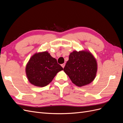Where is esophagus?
Returning <instances> with one entry per match:
<instances>
[{
	"instance_id": "obj_1",
	"label": "esophagus",
	"mask_w": 123,
	"mask_h": 123,
	"mask_svg": "<svg viewBox=\"0 0 123 123\" xmlns=\"http://www.w3.org/2000/svg\"><path fill=\"white\" fill-rule=\"evenodd\" d=\"M61 66H62V67L63 68H64L65 67V64H62L61 65Z\"/></svg>"
}]
</instances>
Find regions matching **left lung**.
<instances>
[{
    "mask_svg": "<svg viewBox=\"0 0 123 123\" xmlns=\"http://www.w3.org/2000/svg\"><path fill=\"white\" fill-rule=\"evenodd\" d=\"M64 71L74 85L83 87L95 79L98 71L97 61L89 51H73L69 55Z\"/></svg>",
    "mask_w": 123,
    "mask_h": 123,
    "instance_id": "obj_1",
    "label": "left lung"
}]
</instances>
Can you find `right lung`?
I'll list each match as a JSON object with an SVG mask.
<instances>
[{"label": "right lung", "instance_id": "right-lung-1", "mask_svg": "<svg viewBox=\"0 0 123 123\" xmlns=\"http://www.w3.org/2000/svg\"><path fill=\"white\" fill-rule=\"evenodd\" d=\"M63 68L48 51L37 52L30 58L25 67L29 81L35 86L43 87L52 81Z\"/></svg>", "mask_w": 123, "mask_h": 123}]
</instances>
